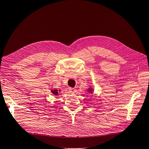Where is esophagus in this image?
<instances>
[{
	"label": "esophagus",
	"instance_id": "obj_1",
	"mask_svg": "<svg viewBox=\"0 0 149 149\" xmlns=\"http://www.w3.org/2000/svg\"><path fill=\"white\" fill-rule=\"evenodd\" d=\"M70 92H72V93H74V92H76V89L74 88H70L69 89Z\"/></svg>",
	"mask_w": 149,
	"mask_h": 149
}]
</instances>
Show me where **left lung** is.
<instances>
[{"instance_id": "obj_1", "label": "left lung", "mask_w": 149, "mask_h": 149, "mask_svg": "<svg viewBox=\"0 0 149 149\" xmlns=\"http://www.w3.org/2000/svg\"><path fill=\"white\" fill-rule=\"evenodd\" d=\"M89 91H90V93H91V91H92L91 89H90V90H89Z\"/></svg>"}]
</instances>
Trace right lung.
<instances>
[{
    "label": "right lung",
    "instance_id": "add662e5",
    "mask_svg": "<svg viewBox=\"0 0 149 149\" xmlns=\"http://www.w3.org/2000/svg\"><path fill=\"white\" fill-rule=\"evenodd\" d=\"M52 93H53V94H55V95H57V94H58V91H57V90H52Z\"/></svg>",
    "mask_w": 149,
    "mask_h": 149
}]
</instances>
